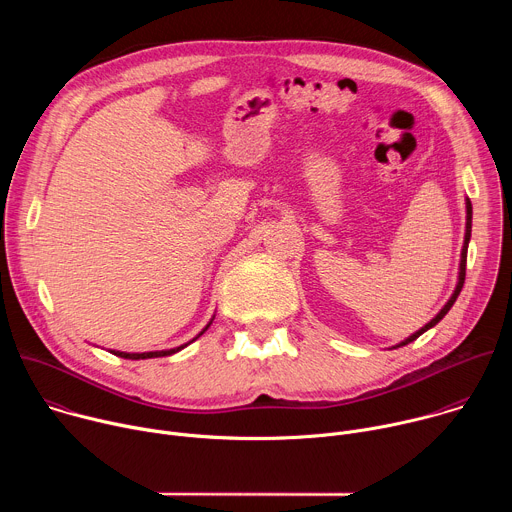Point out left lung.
Here are the masks:
<instances>
[{"mask_svg": "<svg viewBox=\"0 0 512 512\" xmlns=\"http://www.w3.org/2000/svg\"><path fill=\"white\" fill-rule=\"evenodd\" d=\"M470 233H472V202H470V198H466V235H464V247H462V259H460V273H458V285H456V289H454V294H452V298L448 300V304L440 310V314H437L431 322H427L423 328H419L415 334H411L409 338H405L401 344H397V346H393V348H399V346H405V344H409V342H413V340H417L423 332H427L429 328H433L437 322H440L448 312H450V308L454 306V302H456V298L460 296V291H462V285H464V279H466V257H468V243H470Z\"/></svg>", "mask_w": 512, "mask_h": 512, "instance_id": "left-lung-1", "label": "left lung"}]
</instances>
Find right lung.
I'll return each instance as SVG.
<instances>
[{
	"mask_svg": "<svg viewBox=\"0 0 512 512\" xmlns=\"http://www.w3.org/2000/svg\"><path fill=\"white\" fill-rule=\"evenodd\" d=\"M212 322H208V326H210ZM208 326L198 334V336H202L206 330H208ZM196 336V338H198ZM194 338V340H196ZM190 344V342H188ZM188 344H182V346H178V348H170V350H156V352H115V350H111L113 354H117V356H121V358H129V360H143V358H158V356H170V354H174V352H178V350H182L184 346H188Z\"/></svg>",
	"mask_w": 512,
	"mask_h": 512,
	"instance_id": "obj_1",
	"label": "right lung"
}]
</instances>
